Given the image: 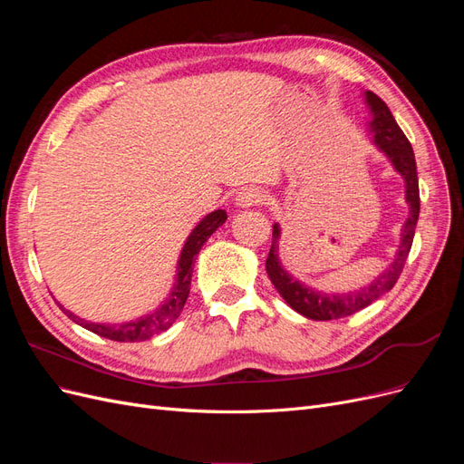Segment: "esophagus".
<instances>
[{
    "instance_id": "esophagus-1",
    "label": "esophagus",
    "mask_w": 464,
    "mask_h": 464,
    "mask_svg": "<svg viewBox=\"0 0 464 464\" xmlns=\"http://www.w3.org/2000/svg\"><path fill=\"white\" fill-rule=\"evenodd\" d=\"M265 193L259 188H244L240 193H237L236 203L240 207H254L263 203Z\"/></svg>"
}]
</instances>
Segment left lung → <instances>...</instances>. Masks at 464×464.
Wrapping results in <instances>:
<instances>
[{
    "instance_id": "left-lung-1",
    "label": "left lung",
    "mask_w": 464,
    "mask_h": 464,
    "mask_svg": "<svg viewBox=\"0 0 464 464\" xmlns=\"http://www.w3.org/2000/svg\"><path fill=\"white\" fill-rule=\"evenodd\" d=\"M368 104L373 111V121H372V131L375 145L382 149L387 157L391 159L392 166L397 168V172L406 181V203L411 205V215L404 222L402 228V242L399 246V254L395 261L391 263L389 269L377 276L370 286H363L360 290L348 292V294H325L314 290L310 286L302 285L300 280L290 276L278 259V224H273V244L271 251L266 256L265 269L269 275L271 283L278 290L280 296L286 300V304L302 314L307 319L314 321H331V319H341L353 315L363 307H368L372 302H375L379 296H383L389 292L399 280L406 257L411 254L412 240H414V230L420 215V189H418V174H416V160H414V150L409 139L399 128V123L392 118L389 106L373 94L372 91L366 92Z\"/></svg>"
}]
</instances>
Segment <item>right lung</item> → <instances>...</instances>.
I'll list each match as a JSON object with an SVG mask.
<instances>
[{"instance_id": "right-lung-1", "label": "right lung", "mask_w": 464, "mask_h": 464, "mask_svg": "<svg viewBox=\"0 0 464 464\" xmlns=\"http://www.w3.org/2000/svg\"><path fill=\"white\" fill-rule=\"evenodd\" d=\"M228 215L227 210H215V213L207 215L199 224L198 228H195L188 242L184 246V251H181L179 256V263H178V278H176V285L174 290L170 294V298L166 300V304L162 307H159L157 312L145 315L137 321L131 323H123V325H102V323H89L85 319H81L77 315H73L72 312L63 310V314L73 319L79 325H82L85 329L104 336V339L110 341H118V343H139V341H147L150 336L159 334L162 331H166L168 327L172 325V323L179 317L181 310H184V304L189 296V285H191V273H193V257L199 254L201 246L208 240V236L213 234L218 227H222L224 222H227Z\"/></svg>"}]
</instances>
